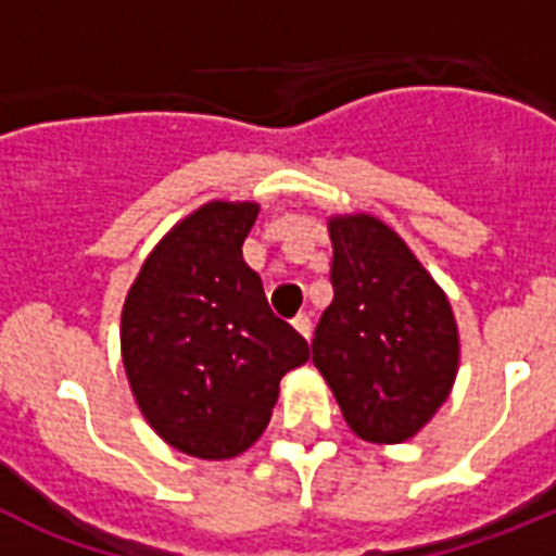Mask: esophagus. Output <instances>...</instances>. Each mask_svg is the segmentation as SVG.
Instances as JSON below:
<instances>
[{
  "instance_id": "esophagus-1",
  "label": "esophagus",
  "mask_w": 556,
  "mask_h": 556,
  "mask_svg": "<svg viewBox=\"0 0 556 556\" xmlns=\"http://www.w3.org/2000/svg\"><path fill=\"white\" fill-rule=\"evenodd\" d=\"M292 326H294V331L301 333L303 339L312 337V317H308V314H298V317L292 320Z\"/></svg>"
}]
</instances>
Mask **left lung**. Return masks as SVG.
Segmentation results:
<instances>
[{
    "label": "left lung",
    "instance_id": "1",
    "mask_svg": "<svg viewBox=\"0 0 556 556\" xmlns=\"http://www.w3.org/2000/svg\"><path fill=\"white\" fill-rule=\"evenodd\" d=\"M333 301L312 339V362L351 431L404 443L454 387L459 333L445 292L406 242L370 214L333 217Z\"/></svg>",
    "mask_w": 556,
    "mask_h": 556
}]
</instances>
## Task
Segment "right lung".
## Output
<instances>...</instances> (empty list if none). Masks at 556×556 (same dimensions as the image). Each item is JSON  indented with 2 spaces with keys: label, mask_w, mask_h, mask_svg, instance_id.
<instances>
[{
  "label": "right lung",
  "mask_w": 556,
  "mask_h": 556,
  "mask_svg": "<svg viewBox=\"0 0 556 556\" xmlns=\"http://www.w3.org/2000/svg\"><path fill=\"white\" fill-rule=\"evenodd\" d=\"M255 203L214 200L147 255L122 308V362L147 424L172 448L230 459L267 429L278 384L308 345L278 320L242 244Z\"/></svg>",
  "instance_id": "add662e5"
}]
</instances>
